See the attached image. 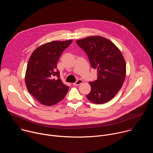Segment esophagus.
I'll return each instance as SVG.
<instances>
[{"label":"esophagus","mask_w":153,"mask_h":153,"mask_svg":"<svg viewBox=\"0 0 153 153\" xmlns=\"http://www.w3.org/2000/svg\"><path fill=\"white\" fill-rule=\"evenodd\" d=\"M82 83H83V80L82 79H78L76 82L73 83V85H79Z\"/></svg>","instance_id":"esophagus-1"}]
</instances>
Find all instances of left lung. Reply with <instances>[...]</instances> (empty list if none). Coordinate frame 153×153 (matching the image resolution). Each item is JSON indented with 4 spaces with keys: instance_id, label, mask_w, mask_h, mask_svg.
<instances>
[{
    "instance_id": "8db88e82",
    "label": "left lung",
    "mask_w": 153,
    "mask_h": 153,
    "mask_svg": "<svg viewBox=\"0 0 153 153\" xmlns=\"http://www.w3.org/2000/svg\"><path fill=\"white\" fill-rule=\"evenodd\" d=\"M86 54L91 66L97 69V79L90 82L91 90L86 96L93 103L111 100L122 88L126 76V63L119 48L108 39L91 36L76 41Z\"/></svg>"
}]
</instances>
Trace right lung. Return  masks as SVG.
I'll return each mask as SVG.
<instances>
[{"label": "right lung", "instance_id": "right-lung-1", "mask_svg": "<svg viewBox=\"0 0 153 153\" xmlns=\"http://www.w3.org/2000/svg\"><path fill=\"white\" fill-rule=\"evenodd\" d=\"M72 42L53 41L45 43L36 48L30 56L25 74L26 86L28 92L43 105L52 106L59 103L69 90L60 79L57 63L62 52Z\"/></svg>", "mask_w": 153, "mask_h": 153}]
</instances>
